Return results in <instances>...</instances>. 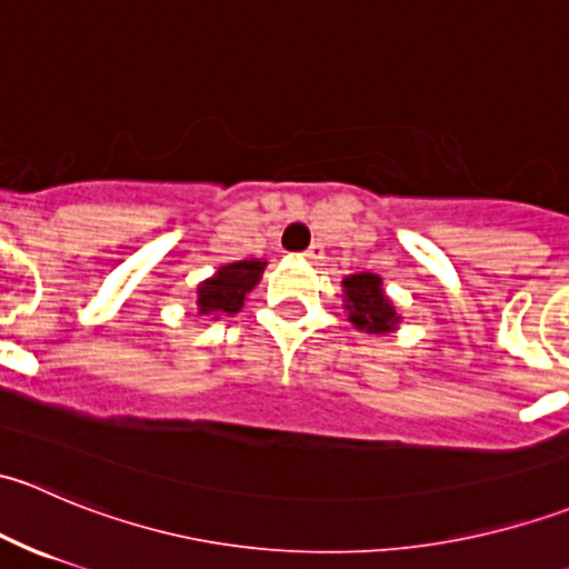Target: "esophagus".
Masks as SVG:
<instances>
[{"mask_svg":"<svg viewBox=\"0 0 569 569\" xmlns=\"http://www.w3.org/2000/svg\"><path fill=\"white\" fill-rule=\"evenodd\" d=\"M306 258H308V261L319 263L321 258H325V248H321V244H311V248L306 250Z\"/></svg>","mask_w":569,"mask_h":569,"instance_id":"obj_1","label":"esophagus"}]
</instances>
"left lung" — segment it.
Here are the masks:
<instances>
[{
	"mask_svg": "<svg viewBox=\"0 0 569 569\" xmlns=\"http://www.w3.org/2000/svg\"><path fill=\"white\" fill-rule=\"evenodd\" d=\"M341 291L343 311H347V319L352 321L355 330L371 332V336H386V332L399 330L401 313L382 289L380 274H349L341 280Z\"/></svg>",
	"mask_w": 569,
	"mask_h": 569,
	"instance_id": "1",
	"label": "left lung"
}]
</instances>
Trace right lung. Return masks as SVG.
I'll return each instance as SVG.
<instances>
[{
    "instance_id": "right-lung-1",
    "label": "right lung",
    "mask_w": 569,
    "mask_h": 569,
    "mask_svg": "<svg viewBox=\"0 0 569 569\" xmlns=\"http://www.w3.org/2000/svg\"><path fill=\"white\" fill-rule=\"evenodd\" d=\"M263 267H267L263 258H244V261L226 263V267L217 269L211 278L198 283V291H194L198 317L220 319L242 311L248 295L261 280Z\"/></svg>"
}]
</instances>
